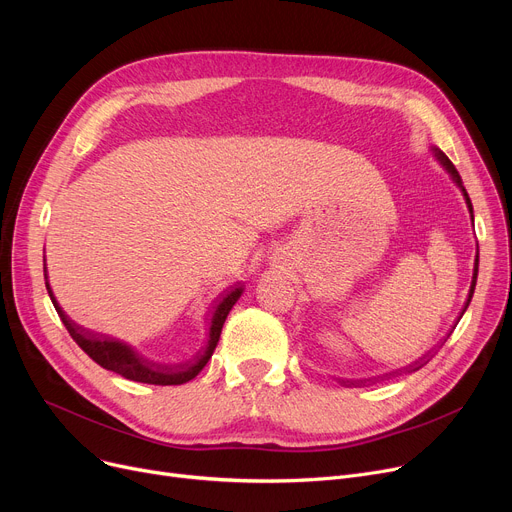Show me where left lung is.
<instances>
[{
	"label": "left lung",
	"mask_w": 512,
	"mask_h": 512,
	"mask_svg": "<svg viewBox=\"0 0 512 512\" xmlns=\"http://www.w3.org/2000/svg\"><path fill=\"white\" fill-rule=\"evenodd\" d=\"M432 151H434V155L438 157V161L442 164V168L450 174V178L454 180V184L461 188V193H463V197H465V203H467V207H469V213H471V222H473V205H471V199H469V195H467V191H465V186H463V180H461V174L456 172V168L452 166V161L438 149V147H432ZM477 270H479V247H477V253H475V265H473V280H471V288H469V299H467V303H465V309H463V313L467 311V307H469V303H471V299H473V292H475V284H477ZM463 313H461V317H463ZM421 365H425V363H419V365H415V369H419Z\"/></svg>",
	"instance_id": "1"
}]
</instances>
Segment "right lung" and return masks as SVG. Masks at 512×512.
Returning a JSON list of instances; mask_svg holds the SVG:
<instances>
[{
	"label": "right lung",
	"instance_id": "add662e5",
	"mask_svg": "<svg viewBox=\"0 0 512 512\" xmlns=\"http://www.w3.org/2000/svg\"><path fill=\"white\" fill-rule=\"evenodd\" d=\"M45 286H47V292H49V299H51L53 307H56V311L62 319V324L70 332L72 340L80 348H83V351L97 365H101L107 371H114V373L122 375V378H126V380L141 382V384H155V386H178V384H186V382H191L193 378H197L199 371L211 359L215 346H218V340H220V334H222V328H224V321H226L230 309L240 299L242 290H245L242 286H234V288H230V292H226V297L218 305H215V309L211 313V321H209L207 346L197 355V359L172 367V365H161V363H153V361L145 359L143 355H139L126 342L107 338V336H99V334H93L85 328L76 326L74 321L62 311L56 297H53V292H51L49 282H47V270H45Z\"/></svg>",
	"mask_w": 512,
	"mask_h": 512
}]
</instances>
